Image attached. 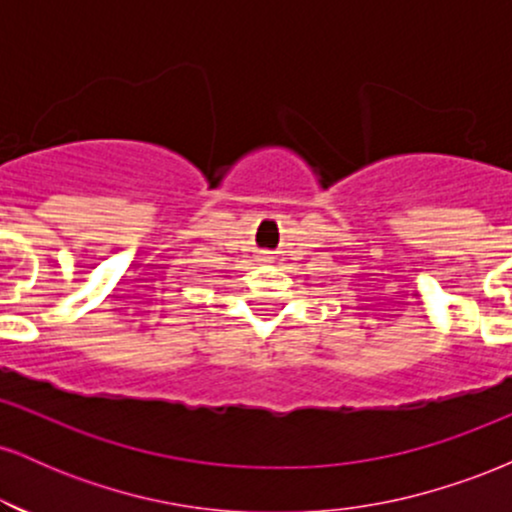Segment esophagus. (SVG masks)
I'll use <instances>...</instances> for the list:
<instances>
[{"instance_id":"esophagus-1","label":"esophagus","mask_w":512,"mask_h":512,"mask_svg":"<svg viewBox=\"0 0 512 512\" xmlns=\"http://www.w3.org/2000/svg\"><path fill=\"white\" fill-rule=\"evenodd\" d=\"M262 260H269V255H267V252H262Z\"/></svg>"}]
</instances>
